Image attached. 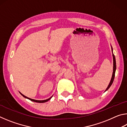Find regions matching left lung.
<instances>
[{
  "label": "left lung",
  "instance_id": "1",
  "mask_svg": "<svg viewBox=\"0 0 127 127\" xmlns=\"http://www.w3.org/2000/svg\"><path fill=\"white\" fill-rule=\"evenodd\" d=\"M111 51H112L113 52V48L111 47ZM113 74H112V77H111V80L110 83H109V84L108 85V86L106 88V89L105 90V91H106L107 90H108L110 87L112 85V83L114 81V77H115V70H116V61H115V56L114 55V54L113 53Z\"/></svg>",
  "mask_w": 127,
  "mask_h": 127
}]
</instances>
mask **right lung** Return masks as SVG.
Masks as SVG:
<instances>
[{
  "mask_svg": "<svg viewBox=\"0 0 127 127\" xmlns=\"http://www.w3.org/2000/svg\"><path fill=\"white\" fill-rule=\"evenodd\" d=\"M20 92V93L21 94V95L22 96H23V97H24L25 98H27V99H29V100H31V101H33V102H38V103H44V102H47L48 101H49V100H50L51 98V97H53V96H51V97H50V98H48V99H46V100H34V99H32V98H29V97H27V96H25L24 95H23L22 93H21L20 92Z\"/></svg>",
  "mask_w": 127,
  "mask_h": 127,
  "instance_id": "right-lung-1",
  "label": "right lung"
}]
</instances>
